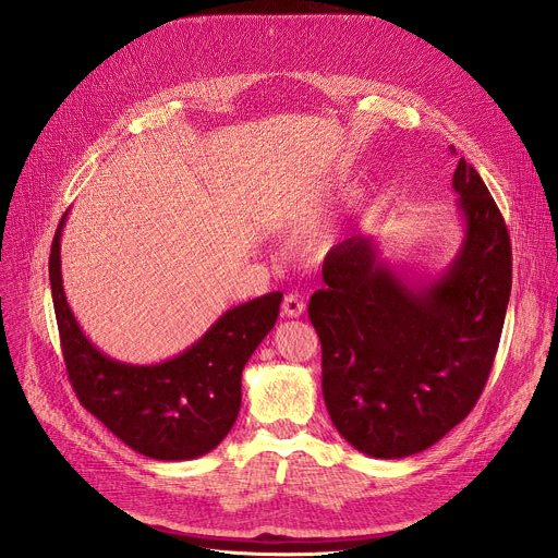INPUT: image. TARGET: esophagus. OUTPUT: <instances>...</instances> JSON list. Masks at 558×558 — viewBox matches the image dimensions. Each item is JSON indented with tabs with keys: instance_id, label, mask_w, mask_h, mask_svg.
<instances>
[{
	"instance_id": "1",
	"label": "esophagus",
	"mask_w": 558,
	"mask_h": 558,
	"mask_svg": "<svg viewBox=\"0 0 558 558\" xmlns=\"http://www.w3.org/2000/svg\"><path fill=\"white\" fill-rule=\"evenodd\" d=\"M303 312H305V303H303L299 296H294V294L284 296V301H282V314H284V316L299 318Z\"/></svg>"
}]
</instances>
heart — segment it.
<instances>
[{
    "mask_svg": "<svg viewBox=\"0 0 558 558\" xmlns=\"http://www.w3.org/2000/svg\"><path fill=\"white\" fill-rule=\"evenodd\" d=\"M332 242H335V232H320L314 244H316L318 248H330Z\"/></svg>",
    "mask_w": 558,
    "mask_h": 558,
    "instance_id": "heart-1",
    "label": "heart"
}]
</instances>
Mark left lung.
Here are the masks:
<instances>
[{"label":"left lung","mask_w":558,"mask_h":558,"mask_svg":"<svg viewBox=\"0 0 558 558\" xmlns=\"http://www.w3.org/2000/svg\"><path fill=\"white\" fill-rule=\"evenodd\" d=\"M452 190L463 240L441 276L407 278L360 234L330 253L326 287L310 299L328 414L350 446L375 459L441 441L480 400L500 343L511 296L509 232L463 158Z\"/></svg>","instance_id":"obj_1"}]
</instances>
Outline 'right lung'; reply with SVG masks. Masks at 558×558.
<instances>
[{"mask_svg":"<svg viewBox=\"0 0 558 558\" xmlns=\"http://www.w3.org/2000/svg\"><path fill=\"white\" fill-rule=\"evenodd\" d=\"M63 215L51 242L49 282L68 377L81 404L135 452L185 461L215 450L238 421L242 371L280 314L271 291L223 312L181 355L160 364L117 362L87 339L68 305L61 274Z\"/></svg>","mask_w":558,"mask_h":558,"instance_id":"1","label":"right lung"}]
</instances>
